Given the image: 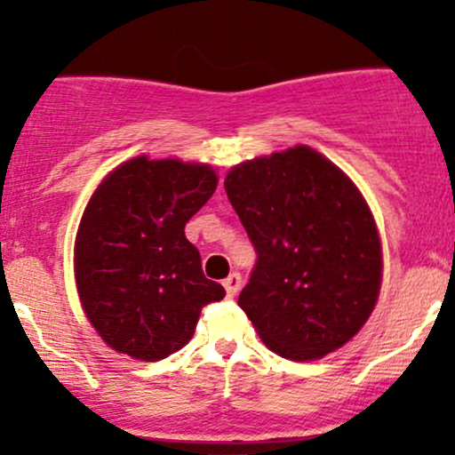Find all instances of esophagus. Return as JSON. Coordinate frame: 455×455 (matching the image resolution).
<instances>
[{
  "instance_id": "1",
  "label": "esophagus",
  "mask_w": 455,
  "mask_h": 455,
  "mask_svg": "<svg viewBox=\"0 0 455 455\" xmlns=\"http://www.w3.org/2000/svg\"><path fill=\"white\" fill-rule=\"evenodd\" d=\"M222 284H224V289H227V295L235 297L239 293V289H242V275H239L237 271H233V274L222 282Z\"/></svg>"
}]
</instances>
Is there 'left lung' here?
Segmentation results:
<instances>
[{
	"mask_svg": "<svg viewBox=\"0 0 455 455\" xmlns=\"http://www.w3.org/2000/svg\"><path fill=\"white\" fill-rule=\"evenodd\" d=\"M227 196L257 250L239 307L274 353L325 357L372 315L380 239L362 192L306 145L228 171Z\"/></svg>",
	"mask_w": 455,
	"mask_h": 455,
	"instance_id": "obj_1",
	"label": "left lung"
}]
</instances>
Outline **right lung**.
<instances>
[{"instance_id": "1", "label": "right lung", "mask_w": 455, "mask_h": 455, "mask_svg": "<svg viewBox=\"0 0 455 455\" xmlns=\"http://www.w3.org/2000/svg\"><path fill=\"white\" fill-rule=\"evenodd\" d=\"M210 164L139 156L93 192L78 224L75 278L83 310L117 353L158 362L195 336L227 291L207 280L186 222L210 201Z\"/></svg>"}]
</instances>
